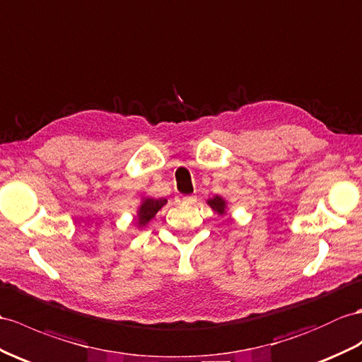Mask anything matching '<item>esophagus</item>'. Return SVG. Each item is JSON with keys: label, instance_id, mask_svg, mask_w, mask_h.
Masks as SVG:
<instances>
[{"label": "esophagus", "instance_id": "obj_1", "mask_svg": "<svg viewBox=\"0 0 362 362\" xmlns=\"http://www.w3.org/2000/svg\"><path fill=\"white\" fill-rule=\"evenodd\" d=\"M195 202H197V197H195V195H186V197H182V204L190 206V204H195Z\"/></svg>", "mask_w": 362, "mask_h": 362}]
</instances>
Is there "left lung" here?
<instances>
[{"mask_svg": "<svg viewBox=\"0 0 362 362\" xmlns=\"http://www.w3.org/2000/svg\"><path fill=\"white\" fill-rule=\"evenodd\" d=\"M206 202H207V206L211 207V210H214L215 214H218L219 216H226L227 215L228 204H227V201L223 197L216 195L214 198H209Z\"/></svg>", "mask_w": 362, "mask_h": 362, "instance_id": "8db88e82", "label": "left lung"}]
</instances>
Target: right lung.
<instances>
[{
  "label": "right lung",
  "instance_id": "obj_1",
  "mask_svg": "<svg viewBox=\"0 0 362 362\" xmlns=\"http://www.w3.org/2000/svg\"><path fill=\"white\" fill-rule=\"evenodd\" d=\"M165 204H167V199L164 198H151V197L141 198V202L136 209V216H135V224L139 230L151 223L158 211H160Z\"/></svg>",
  "mask_w": 362,
  "mask_h": 362
}]
</instances>
